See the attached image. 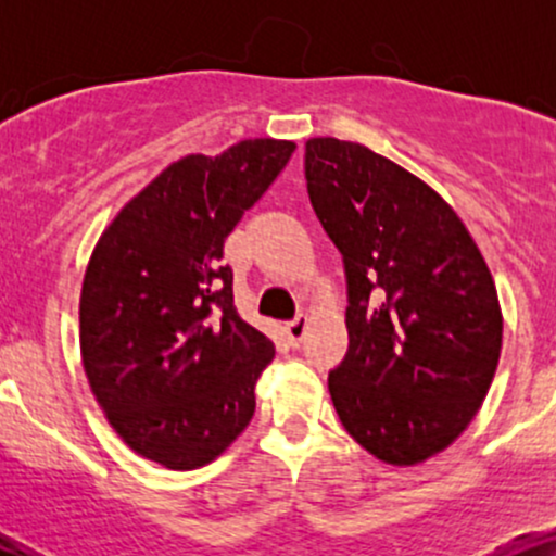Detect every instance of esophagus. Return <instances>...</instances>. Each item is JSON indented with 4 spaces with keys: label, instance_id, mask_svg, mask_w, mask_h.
Wrapping results in <instances>:
<instances>
[{
    "label": "esophagus",
    "instance_id": "obj_1",
    "mask_svg": "<svg viewBox=\"0 0 556 556\" xmlns=\"http://www.w3.org/2000/svg\"><path fill=\"white\" fill-rule=\"evenodd\" d=\"M305 331H308V316H298L295 321H290V324H287V327H285L287 342H290L292 348H298V344L303 342Z\"/></svg>",
    "mask_w": 556,
    "mask_h": 556
}]
</instances>
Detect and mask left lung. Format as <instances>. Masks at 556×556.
I'll return each instance as SVG.
<instances>
[{
    "label": "left lung",
    "instance_id": "left-lung-1",
    "mask_svg": "<svg viewBox=\"0 0 556 556\" xmlns=\"http://www.w3.org/2000/svg\"><path fill=\"white\" fill-rule=\"evenodd\" d=\"M305 180L348 274L350 344L329 374L337 416L376 460H429L468 429L496 374L494 277L455 208L392 159L311 138Z\"/></svg>",
    "mask_w": 556,
    "mask_h": 556
}]
</instances>
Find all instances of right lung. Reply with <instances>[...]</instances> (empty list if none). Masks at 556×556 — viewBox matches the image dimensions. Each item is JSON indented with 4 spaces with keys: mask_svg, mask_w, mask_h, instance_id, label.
I'll use <instances>...</instances> for the list:
<instances>
[{
    "mask_svg": "<svg viewBox=\"0 0 556 556\" xmlns=\"http://www.w3.org/2000/svg\"><path fill=\"white\" fill-rule=\"evenodd\" d=\"M292 151V140L248 138L177 159L96 242L80 290L83 371L146 460L203 468L251 424L274 342L238 316L222 256Z\"/></svg>",
    "mask_w": 556,
    "mask_h": 556,
    "instance_id": "add662e5",
    "label": "right lung"
}]
</instances>
